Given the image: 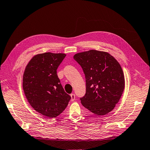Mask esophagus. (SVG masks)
Masks as SVG:
<instances>
[{
	"label": "esophagus",
	"instance_id": "obj_1",
	"mask_svg": "<svg viewBox=\"0 0 150 150\" xmlns=\"http://www.w3.org/2000/svg\"><path fill=\"white\" fill-rule=\"evenodd\" d=\"M70 96H71V101H74V100H75V98H76V95H75V94L72 93V94L70 95Z\"/></svg>",
	"mask_w": 150,
	"mask_h": 150
}]
</instances>
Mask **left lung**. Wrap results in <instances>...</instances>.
Returning <instances> with one entry per match:
<instances>
[{
    "instance_id": "8db88e82",
    "label": "left lung",
    "mask_w": 150,
    "mask_h": 150,
    "mask_svg": "<svg viewBox=\"0 0 150 150\" xmlns=\"http://www.w3.org/2000/svg\"><path fill=\"white\" fill-rule=\"evenodd\" d=\"M85 74L86 92L80 98L85 108L98 116L111 112L125 88V76L117 60L108 52L90 50L74 55Z\"/></svg>"
}]
</instances>
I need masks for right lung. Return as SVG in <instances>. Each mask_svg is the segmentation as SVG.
I'll use <instances>...</instances> for the list:
<instances>
[{"label":"right lung","mask_w":150,"mask_h":150,"mask_svg":"<svg viewBox=\"0 0 150 150\" xmlns=\"http://www.w3.org/2000/svg\"><path fill=\"white\" fill-rule=\"evenodd\" d=\"M65 57L62 53L36 55L27 64L23 75V90L28 102L35 110L49 118L59 115L71 99L57 74Z\"/></svg>","instance_id":"add662e5"}]
</instances>
